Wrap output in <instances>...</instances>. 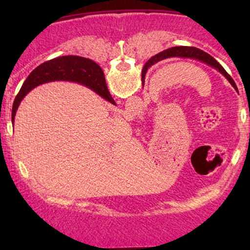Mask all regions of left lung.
I'll return each mask as SVG.
<instances>
[{"mask_svg":"<svg viewBox=\"0 0 250 250\" xmlns=\"http://www.w3.org/2000/svg\"><path fill=\"white\" fill-rule=\"evenodd\" d=\"M168 57H186V59H194V60H197V61L206 63V64L210 65V67H213L216 70H219L220 73L222 74V75L225 76L227 80H228L229 83H230V84L233 85L235 89H237L234 80L231 79V76L229 75V74L227 73L225 69H223L222 65H221L213 56H210L208 53H206V51L199 49V48L187 47V45L169 48V49L163 50V51H161V53L156 54V55L151 57V59L149 60V62H150V64L149 65H153L154 63L162 61V60L168 59Z\"/></svg>","mask_w":250,"mask_h":250,"instance_id":"8db88e82","label":"left lung"}]
</instances>
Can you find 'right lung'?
Returning <instances> with one entry per match:
<instances>
[{
  "instance_id": "add662e5",
  "label": "right lung",
  "mask_w": 250,
  "mask_h": 250,
  "mask_svg": "<svg viewBox=\"0 0 250 250\" xmlns=\"http://www.w3.org/2000/svg\"><path fill=\"white\" fill-rule=\"evenodd\" d=\"M91 76L89 77L88 75ZM71 81L82 83V84L89 85L95 93L100 96L107 100L110 103H114L109 94L107 84H105L104 74L97 63L91 60L84 59L81 56H61L50 60L42 64H40L36 69L30 73L27 77L21 90L19 91L15 97L13 104V111H11V121H15L16 110L19 108L23 97L37 85L51 81Z\"/></svg>"
}]
</instances>
